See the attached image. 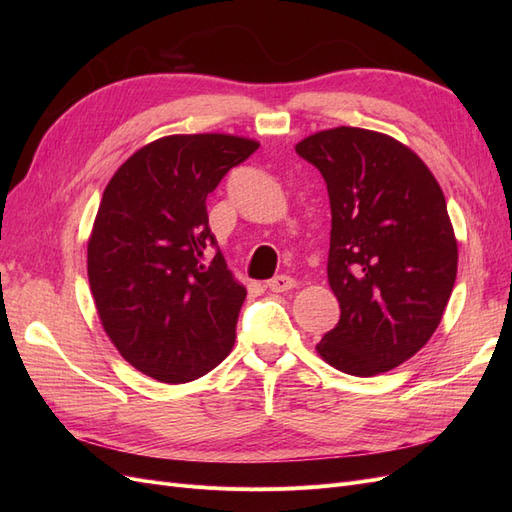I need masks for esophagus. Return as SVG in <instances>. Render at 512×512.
<instances>
[{
    "label": "esophagus",
    "mask_w": 512,
    "mask_h": 512,
    "mask_svg": "<svg viewBox=\"0 0 512 512\" xmlns=\"http://www.w3.org/2000/svg\"><path fill=\"white\" fill-rule=\"evenodd\" d=\"M294 286H297V282H294L290 275H275L273 280L267 282V288L273 290V292H288V290H292Z\"/></svg>",
    "instance_id": "1"
}]
</instances>
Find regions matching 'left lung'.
Segmentation results:
<instances>
[{
	"mask_svg": "<svg viewBox=\"0 0 512 512\" xmlns=\"http://www.w3.org/2000/svg\"><path fill=\"white\" fill-rule=\"evenodd\" d=\"M331 203L329 286L342 307L316 346L350 376L384 374L421 350L457 277V239L427 164L393 136L339 126L297 143Z\"/></svg>",
	"mask_w": 512,
	"mask_h": 512,
	"instance_id": "left-lung-1",
	"label": "left lung"
}]
</instances>
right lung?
I'll list each match as a JSON object with an SVG mask.
<instances>
[{
    "label": "right lung",
    "mask_w": 512,
    "mask_h": 512,
    "mask_svg": "<svg viewBox=\"0 0 512 512\" xmlns=\"http://www.w3.org/2000/svg\"><path fill=\"white\" fill-rule=\"evenodd\" d=\"M258 149L232 134H173L123 162L102 194L87 275L106 335L145 376L183 384L235 344L247 290L209 228L207 196Z\"/></svg>",
    "instance_id": "obj_1"
}]
</instances>
